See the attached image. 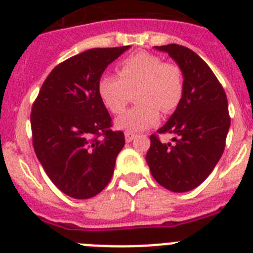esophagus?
I'll return each instance as SVG.
<instances>
[{
	"mask_svg": "<svg viewBox=\"0 0 253 253\" xmlns=\"http://www.w3.org/2000/svg\"><path fill=\"white\" fill-rule=\"evenodd\" d=\"M134 138H135L134 133H130V131H126V133H125V141L126 142H131Z\"/></svg>",
	"mask_w": 253,
	"mask_h": 253,
	"instance_id": "obj_1",
	"label": "esophagus"
}]
</instances>
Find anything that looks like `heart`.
I'll return each mask as SVG.
<instances>
[{
	"mask_svg": "<svg viewBox=\"0 0 253 253\" xmlns=\"http://www.w3.org/2000/svg\"><path fill=\"white\" fill-rule=\"evenodd\" d=\"M118 77L103 74L98 81V94L112 114H122L133 93L137 105L116 119V128L141 131L156 124L160 110L170 114L176 109L184 93L182 69L174 62H164L151 52H138L123 60Z\"/></svg>",
	"mask_w": 253,
	"mask_h": 253,
	"instance_id": "obj_1",
	"label": "heart"
}]
</instances>
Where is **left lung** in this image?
Segmentation results:
<instances>
[{
  "label": "left lung",
  "instance_id": "obj_1",
  "mask_svg": "<svg viewBox=\"0 0 253 253\" xmlns=\"http://www.w3.org/2000/svg\"><path fill=\"white\" fill-rule=\"evenodd\" d=\"M155 48L169 53L182 69L184 93L168 123L157 130L174 135L172 142L163 143L159 135H151L146 161L160 185L171 192H188L210 175L223 155L230 126L228 100L212 70L192 49L175 43Z\"/></svg>",
  "mask_w": 253,
  "mask_h": 253
}]
</instances>
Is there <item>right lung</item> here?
I'll return each instance as SVG.
<instances>
[{"mask_svg":"<svg viewBox=\"0 0 253 253\" xmlns=\"http://www.w3.org/2000/svg\"><path fill=\"white\" fill-rule=\"evenodd\" d=\"M129 46L92 48L59 64L32 107L33 147L43 169L65 194L87 200L111 180L125 144L98 94L101 75Z\"/></svg>","mask_w":253,"mask_h":253,"instance_id":"1","label":"right lung"}]
</instances>
